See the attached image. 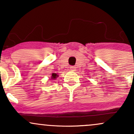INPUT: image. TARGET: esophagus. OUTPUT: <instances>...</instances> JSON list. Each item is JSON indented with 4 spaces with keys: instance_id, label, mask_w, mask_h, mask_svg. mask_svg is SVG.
Returning a JSON list of instances; mask_svg holds the SVG:
<instances>
[{
    "instance_id": "esophagus-1",
    "label": "esophagus",
    "mask_w": 134,
    "mask_h": 134,
    "mask_svg": "<svg viewBox=\"0 0 134 134\" xmlns=\"http://www.w3.org/2000/svg\"><path fill=\"white\" fill-rule=\"evenodd\" d=\"M76 69V67H74V66H71V67H70V70H71V71H75Z\"/></svg>"
}]
</instances>
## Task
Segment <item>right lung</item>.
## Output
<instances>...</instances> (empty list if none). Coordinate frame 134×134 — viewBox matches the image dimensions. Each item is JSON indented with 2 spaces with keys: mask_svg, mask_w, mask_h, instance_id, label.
<instances>
[{
  "mask_svg": "<svg viewBox=\"0 0 134 134\" xmlns=\"http://www.w3.org/2000/svg\"><path fill=\"white\" fill-rule=\"evenodd\" d=\"M58 77V75L57 74L55 73H53L52 74V76H51V80H54L55 79H57V77Z\"/></svg>",
  "mask_w": 134,
  "mask_h": 134,
  "instance_id": "obj_1",
  "label": "right lung"
}]
</instances>
